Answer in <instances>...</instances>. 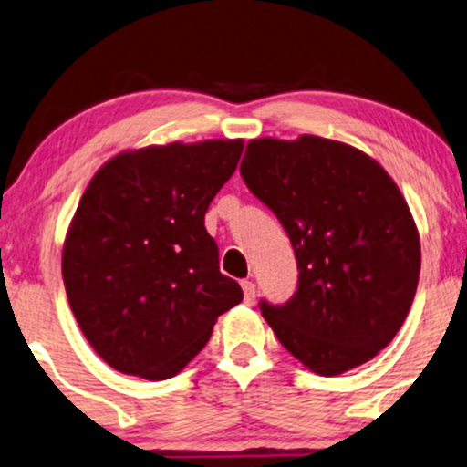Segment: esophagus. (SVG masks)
Instances as JSON below:
<instances>
[{"label":"esophagus","mask_w":467,"mask_h":467,"mask_svg":"<svg viewBox=\"0 0 467 467\" xmlns=\"http://www.w3.org/2000/svg\"><path fill=\"white\" fill-rule=\"evenodd\" d=\"M243 292L246 303L255 301V284H253V281H243Z\"/></svg>","instance_id":"obj_1"}]
</instances>
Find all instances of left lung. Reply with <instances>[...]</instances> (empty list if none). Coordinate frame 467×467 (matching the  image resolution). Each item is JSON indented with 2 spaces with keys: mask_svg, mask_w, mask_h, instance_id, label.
I'll return each mask as SVG.
<instances>
[{
  "mask_svg": "<svg viewBox=\"0 0 467 467\" xmlns=\"http://www.w3.org/2000/svg\"><path fill=\"white\" fill-rule=\"evenodd\" d=\"M240 175L284 224L298 285L260 301L279 342L322 377L370 361L416 296L420 238L399 186L359 149L320 136L257 138Z\"/></svg>",
  "mask_w": 467,
  "mask_h": 467,
  "instance_id": "obj_1",
  "label": "left lung"
}]
</instances>
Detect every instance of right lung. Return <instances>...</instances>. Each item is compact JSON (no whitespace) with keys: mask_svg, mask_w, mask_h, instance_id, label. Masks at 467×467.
Segmentation results:
<instances>
[{"mask_svg":"<svg viewBox=\"0 0 467 467\" xmlns=\"http://www.w3.org/2000/svg\"><path fill=\"white\" fill-rule=\"evenodd\" d=\"M243 140L171 142L106 162L79 199L62 279L79 329L106 364L162 381L205 347L243 301L205 229Z\"/></svg>","mask_w":467,"mask_h":467,"instance_id":"add662e5","label":"right lung"}]
</instances>
